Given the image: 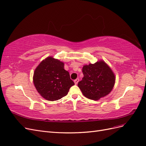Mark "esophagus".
Returning <instances> with one entry per match:
<instances>
[{
  "instance_id": "1",
  "label": "esophagus",
  "mask_w": 146,
  "mask_h": 146,
  "mask_svg": "<svg viewBox=\"0 0 146 146\" xmlns=\"http://www.w3.org/2000/svg\"><path fill=\"white\" fill-rule=\"evenodd\" d=\"M78 82H79V78H77L74 80V83H75V84H76V85H77V84L78 83Z\"/></svg>"
}]
</instances>
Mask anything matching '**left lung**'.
Wrapping results in <instances>:
<instances>
[{
    "instance_id": "1",
    "label": "left lung",
    "mask_w": 146,
    "mask_h": 146,
    "mask_svg": "<svg viewBox=\"0 0 146 146\" xmlns=\"http://www.w3.org/2000/svg\"><path fill=\"white\" fill-rule=\"evenodd\" d=\"M84 77L78 83L82 94L91 100H98L110 93L115 83V75L104 61L84 65Z\"/></svg>"
}]
</instances>
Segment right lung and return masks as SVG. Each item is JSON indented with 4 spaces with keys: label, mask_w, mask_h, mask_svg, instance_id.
I'll list each match as a JSON object with an SVG mask.
<instances>
[{
    "label": "right lung",
    "mask_w": 146,
    "mask_h": 146,
    "mask_svg": "<svg viewBox=\"0 0 146 146\" xmlns=\"http://www.w3.org/2000/svg\"><path fill=\"white\" fill-rule=\"evenodd\" d=\"M64 63L48 56L35 69L33 80L38 93L49 101L58 100L68 94L74 85L69 73L64 69Z\"/></svg>",
    "instance_id": "obj_1"
}]
</instances>
